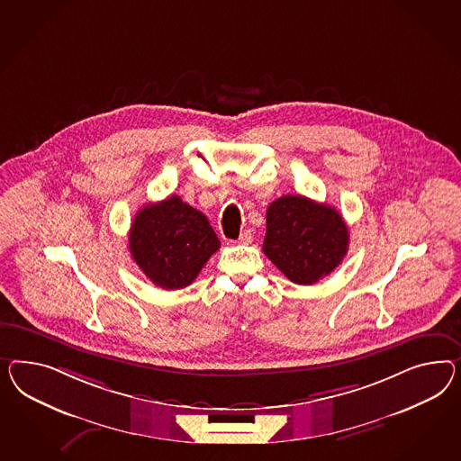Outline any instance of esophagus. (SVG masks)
<instances>
[{
    "label": "esophagus",
    "mask_w": 461,
    "mask_h": 461,
    "mask_svg": "<svg viewBox=\"0 0 461 461\" xmlns=\"http://www.w3.org/2000/svg\"><path fill=\"white\" fill-rule=\"evenodd\" d=\"M251 240H253V233L249 230H245V231H241V235L238 238V243L240 245H249Z\"/></svg>",
    "instance_id": "34e87169"
}]
</instances>
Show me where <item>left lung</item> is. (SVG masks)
<instances>
[{"instance_id":"1","label":"left lung","mask_w":461,"mask_h":461,"mask_svg":"<svg viewBox=\"0 0 461 461\" xmlns=\"http://www.w3.org/2000/svg\"><path fill=\"white\" fill-rule=\"evenodd\" d=\"M348 249V224L336 208L299 194L268 206L263 253L290 282H319L336 270Z\"/></svg>"}]
</instances>
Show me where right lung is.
<instances>
[{
  "instance_id": "1",
  "label": "right lung",
  "mask_w": 461,
  "mask_h": 461,
  "mask_svg": "<svg viewBox=\"0 0 461 461\" xmlns=\"http://www.w3.org/2000/svg\"><path fill=\"white\" fill-rule=\"evenodd\" d=\"M129 249L154 285L177 290L194 282L220 240L203 212L173 194L137 212Z\"/></svg>"
}]
</instances>
